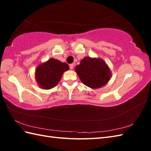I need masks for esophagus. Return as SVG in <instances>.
<instances>
[{"mask_svg": "<svg viewBox=\"0 0 151 151\" xmlns=\"http://www.w3.org/2000/svg\"><path fill=\"white\" fill-rule=\"evenodd\" d=\"M69 67H70V69H73V68H74V64H73V63L70 64V65H69Z\"/></svg>", "mask_w": 151, "mask_h": 151, "instance_id": "1", "label": "esophagus"}]
</instances>
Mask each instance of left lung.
Listing matches in <instances>:
<instances>
[{
	"mask_svg": "<svg viewBox=\"0 0 151 151\" xmlns=\"http://www.w3.org/2000/svg\"><path fill=\"white\" fill-rule=\"evenodd\" d=\"M75 70L81 81L93 89L102 87L111 76L110 70L103 60L90 57L82 60L81 64L76 66Z\"/></svg>",
	"mask_w": 151,
	"mask_h": 151,
	"instance_id": "left-lung-1",
	"label": "left lung"
}]
</instances>
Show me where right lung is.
<instances>
[{
	"label": "right lung",
	"mask_w": 151,
	"mask_h": 151,
	"mask_svg": "<svg viewBox=\"0 0 151 151\" xmlns=\"http://www.w3.org/2000/svg\"><path fill=\"white\" fill-rule=\"evenodd\" d=\"M69 69L66 63L51 58L48 62L37 67L36 79L41 88L49 89L58 84L64 71Z\"/></svg>",
	"instance_id": "add662e5"
}]
</instances>
